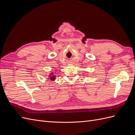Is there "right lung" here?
I'll list each match as a JSON object with an SVG mask.
<instances>
[{
    "mask_svg": "<svg viewBox=\"0 0 135 135\" xmlns=\"http://www.w3.org/2000/svg\"><path fill=\"white\" fill-rule=\"evenodd\" d=\"M48 79H50L51 80H55L56 78V75H54V73H51V74H50V75H49V78H48Z\"/></svg>",
    "mask_w": 135,
    "mask_h": 135,
    "instance_id": "obj_1",
    "label": "right lung"
}]
</instances>
